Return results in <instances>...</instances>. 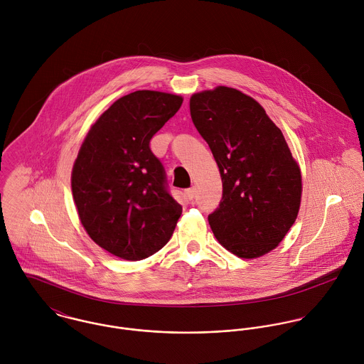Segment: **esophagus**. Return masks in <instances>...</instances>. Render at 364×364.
Masks as SVG:
<instances>
[{"mask_svg": "<svg viewBox=\"0 0 364 364\" xmlns=\"http://www.w3.org/2000/svg\"><path fill=\"white\" fill-rule=\"evenodd\" d=\"M185 195H186V198H188L189 200H192V199L195 198V195H196V189H195V186H192V188L186 189V191H185Z\"/></svg>", "mask_w": 364, "mask_h": 364, "instance_id": "esophagus-1", "label": "esophagus"}]
</instances>
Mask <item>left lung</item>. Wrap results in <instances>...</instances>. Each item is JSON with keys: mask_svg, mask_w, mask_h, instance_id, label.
I'll return each mask as SVG.
<instances>
[{"mask_svg": "<svg viewBox=\"0 0 364 364\" xmlns=\"http://www.w3.org/2000/svg\"><path fill=\"white\" fill-rule=\"evenodd\" d=\"M191 116L223 182L220 205L208 214L215 238L240 258L267 254L301 202V172L282 130L255 100L228 87L195 94Z\"/></svg>", "mask_w": 364, "mask_h": 364, "instance_id": "1", "label": "left lung"}]
</instances>
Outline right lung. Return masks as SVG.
<instances>
[{"mask_svg":"<svg viewBox=\"0 0 364 364\" xmlns=\"http://www.w3.org/2000/svg\"><path fill=\"white\" fill-rule=\"evenodd\" d=\"M182 101L156 91L122 97L81 146L71 175L74 202L88 235L114 257L149 258L173 234L182 206L150 141Z\"/></svg>","mask_w":364,"mask_h":364,"instance_id":"add662e5","label":"right lung"}]
</instances>
